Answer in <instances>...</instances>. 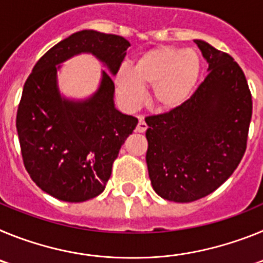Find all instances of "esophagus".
Here are the masks:
<instances>
[{
  "mask_svg": "<svg viewBox=\"0 0 263 263\" xmlns=\"http://www.w3.org/2000/svg\"><path fill=\"white\" fill-rule=\"evenodd\" d=\"M146 129H147V125H146V122L143 121V118L141 117L138 121V125H137L136 127V132H138V133H145Z\"/></svg>",
  "mask_w": 263,
  "mask_h": 263,
  "instance_id": "obj_1",
  "label": "esophagus"
}]
</instances>
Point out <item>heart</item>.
<instances>
[{
  "label": "heart",
  "mask_w": 263,
  "mask_h": 263,
  "mask_svg": "<svg viewBox=\"0 0 263 263\" xmlns=\"http://www.w3.org/2000/svg\"><path fill=\"white\" fill-rule=\"evenodd\" d=\"M201 72V58L195 50L157 46L141 53L132 69H118L116 92L121 105L126 110H136L145 100V88L152 87V105L159 111H173L191 99Z\"/></svg>",
  "instance_id": "heart-1"
}]
</instances>
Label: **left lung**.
Here are the masks:
<instances>
[{"instance_id": "obj_1", "label": "left lung", "mask_w": 263, "mask_h": 263, "mask_svg": "<svg viewBox=\"0 0 263 263\" xmlns=\"http://www.w3.org/2000/svg\"><path fill=\"white\" fill-rule=\"evenodd\" d=\"M208 76L188 103L146 118L148 176L166 200L190 203L212 194L242 159L252 95L233 58L196 39Z\"/></svg>"}]
</instances>
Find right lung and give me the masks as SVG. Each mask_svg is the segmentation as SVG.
Segmentation results:
<instances>
[{
	"label": "right lung",
	"instance_id": "obj_1",
	"mask_svg": "<svg viewBox=\"0 0 263 263\" xmlns=\"http://www.w3.org/2000/svg\"><path fill=\"white\" fill-rule=\"evenodd\" d=\"M129 46L120 35L81 30L50 48L25 83L17 111L23 164L42 191L59 200L81 203L105 190L138 120L116 109L115 83L105 71L92 97L69 100L59 92L57 69L75 54L92 53L115 76Z\"/></svg>",
	"mask_w": 263,
	"mask_h": 263
}]
</instances>
